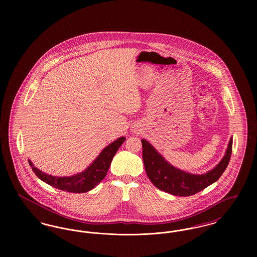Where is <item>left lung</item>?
Instances as JSON below:
<instances>
[{
	"mask_svg": "<svg viewBox=\"0 0 257 257\" xmlns=\"http://www.w3.org/2000/svg\"><path fill=\"white\" fill-rule=\"evenodd\" d=\"M143 160L147 176L161 191L173 196H193L216 182L228 166L232 152V138L219 165L205 174H191L171 166L146 140H142Z\"/></svg>",
	"mask_w": 257,
	"mask_h": 257,
	"instance_id": "left-lung-1",
	"label": "left lung"
}]
</instances>
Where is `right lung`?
Returning a JSON list of instances; mask_svg holds the SVG:
<instances>
[{"mask_svg": "<svg viewBox=\"0 0 257 257\" xmlns=\"http://www.w3.org/2000/svg\"><path fill=\"white\" fill-rule=\"evenodd\" d=\"M124 141L125 138L121 137L111 143L110 146L104 148L97 159L86 171L70 177H56L48 175L37 169L31 161H29V164L37 177L50 186L69 193H86L93 189L104 179L109 171L111 160Z\"/></svg>", "mask_w": 257, "mask_h": 257, "instance_id": "obj_1", "label": "right lung"}]
</instances>
